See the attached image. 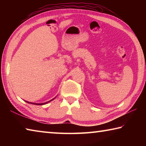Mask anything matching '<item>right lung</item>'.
Instances as JSON below:
<instances>
[{
  "label": "right lung",
  "mask_w": 146,
  "mask_h": 146,
  "mask_svg": "<svg viewBox=\"0 0 146 146\" xmlns=\"http://www.w3.org/2000/svg\"><path fill=\"white\" fill-rule=\"evenodd\" d=\"M55 98V97L54 98H53L52 100H49V101H48V102H44V103H40V104H38V103H33V102H27V101H26V102H28V103H29V104H35V105H44V104H47V103H48V102H51V100H54Z\"/></svg>",
  "instance_id": "1"
}]
</instances>
